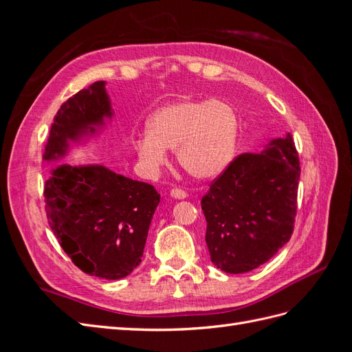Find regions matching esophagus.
<instances>
[{"label": "esophagus", "mask_w": 352, "mask_h": 352, "mask_svg": "<svg viewBox=\"0 0 352 352\" xmlns=\"http://www.w3.org/2000/svg\"><path fill=\"white\" fill-rule=\"evenodd\" d=\"M186 192L184 189H179V188H173L172 190H170V197H173V198H176V199H184V198H186Z\"/></svg>", "instance_id": "1"}]
</instances>
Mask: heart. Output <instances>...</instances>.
Wrapping results in <instances>:
<instances>
[{"label": "heart", "mask_w": 352, "mask_h": 352, "mask_svg": "<svg viewBox=\"0 0 352 352\" xmlns=\"http://www.w3.org/2000/svg\"><path fill=\"white\" fill-rule=\"evenodd\" d=\"M148 136L133 148L153 172L167 164L166 150H176L179 164L198 179L220 175L235 155L239 117L225 100L179 101L155 111L146 123Z\"/></svg>", "instance_id": "obj_1"}]
</instances>
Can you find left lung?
Here are the masks:
<instances>
[{"instance_id":"left-lung-1","label":"left lung","mask_w":352,"mask_h":352,"mask_svg":"<svg viewBox=\"0 0 352 352\" xmlns=\"http://www.w3.org/2000/svg\"><path fill=\"white\" fill-rule=\"evenodd\" d=\"M301 167L292 135L263 153H242L201 199L210 258L226 273H247L291 239Z\"/></svg>"}]
</instances>
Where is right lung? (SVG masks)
I'll return each mask as SVG.
<instances>
[{
  "label": "right lung",
  "instance_id": "1",
  "mask_svg": "<svg viewBox=\"0 0 352 352\" xmlns=\"http://www.w3.org/2000/svg\"><path fill=\"white\" fill-rule=\"evenodd\" d=\"M105 82L98 80L63 102L51 124L47 162L65 155L69 141L94 133L111 116ZM52 233L73 264L102 279H122L141 263L148 229L160 202L153 185L104 166L50 168L44 185Z\"/></svg>",
  "mask_w": 352,
  "mask_h": 352
}]
</instances>
